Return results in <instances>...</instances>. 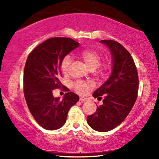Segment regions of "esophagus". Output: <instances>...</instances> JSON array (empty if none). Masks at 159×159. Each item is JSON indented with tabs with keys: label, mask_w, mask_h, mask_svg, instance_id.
Masks as SVG:
<instances>
[{
	"label": "esophagus",
	"mask_w": 159,
	"mask_h": 159,
	"mask_svg": "<svg viewBox=\"0 0 159 159\" xmlns=\"http://www.w3.org/2000/svg\"><path fill=\"white\" fill-rule=\"evenodd\" d=\"M80 101L83 102V101H87V98H84V97H80Z\"/></svg>",
	"instance_id": "34e87169"
}]
</instances>
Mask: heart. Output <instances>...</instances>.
Here are the masks:
<instances>
[{"label":"heart","mask_w":159,"mask_h":159,"mask_svg":"<svg viewBox=\"0 0 159 159\" xmlns=\"http://www.w3.org/2000/svg\"><path fill=\"white\" fill-rule=\"evenodd\" d=\"M77 56L80 59L83 61L90 70H95L99 66L102 60V53L99 51L93 48H86L82 50L77 53ZM71 63V58L70 56H64L61 62V69L62 72L66 75L68 73L69 66ZM109 66V63H106L103 67L100 69V71L106 70ZM91 88V84L84 81L77 82L75 84V89L79 94L85 95Z\"/></svg>","instance_id":"heart-1"}]
</instances>
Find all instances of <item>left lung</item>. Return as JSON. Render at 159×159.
Segmentation results:
<instances>
[{"instance_id": "obj_1", "label": "left lung", "mask_w": 159, "mask_h": 159, "mask_svg": "<svg viewBox=\"0 0 159 159\" xmlns=\"http://www.w3.org/2000/svg\"><path fill=\"white\" fill-rule=\"evenodd\" d=\"M109 48L113 58V69L109 79L93 94L103 105L88 116L89 126L98 132L110 131L120 125L131 111L138 90V74L129 51L116 41L103 40Z\"/></svg>"}]
</instances>
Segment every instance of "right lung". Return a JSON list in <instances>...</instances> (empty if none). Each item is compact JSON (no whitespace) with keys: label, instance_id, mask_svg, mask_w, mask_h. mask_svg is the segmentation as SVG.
I'll return each mask as SVG.
<instances>
[{"label":"right lung","instance_id":"add662e5","mask_svg":"<svg viewBox=\"0 0 159 159\" xmlns=\"http://www.w3.org/2000/svg\"><path fill=\"white\" fill-rule=\"evenodd\" d=\"M79 45L69 38H52L38 45L27 57L24 69V94L30 113L45 129L61 127L69 108L79 101L73 92L66 93L63 99L53 95L54 89L69 91L59 80L61 62Z\"/></svg>","mask_w":159,"mask_h":159}]
</instances>
